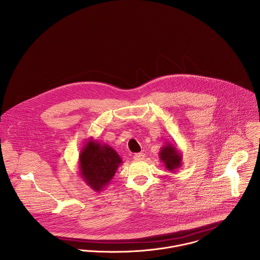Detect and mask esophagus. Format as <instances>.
Listing matches in <instances>:
<instances>
[{
  "label": "esophagus",
  "mask_w": 260,
  "mask_h": 260,
  "mask_svg": "<svg viewBox=\"0 0 260 260\" xmlns=\"http://www.w3.org/2000/svg\"><path fill=\"white\" fill-rule=\"evenodd\" d=\"M133 158H134L135 161H140V160H143L145 158V154L144 153H136Z\"/></svg>",
  "instance_id": "esophagus-1"
}]
</instances>
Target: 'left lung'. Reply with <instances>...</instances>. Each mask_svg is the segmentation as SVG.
<instances>
[{"mask_svg":"<svg viewBox=\"0 0 260 260\" xmlns=\"http://www.w3.org/2000/svg\"><path fill=\"white\" fill-rule=\"evenodd\" d=\"M159 157L165 168L170 172H174L182 165V153L175 143H166L160 149Z\"/></svg>","mask_w":260,"mask_h":260,"instance_id":"8db88e82","label":"left lung"}]
</instances>
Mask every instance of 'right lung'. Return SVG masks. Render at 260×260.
Returning a JSON list of instances; mask_svg holds the SVG:
<instances>
[{
	"label": "right lung",
	"mask_w": 260,
	"mask_h": 260,
	"mask_svg": "<svg viewBox=\"0 0 260 260\" xmlns=\"http://www.w3.org/2000/svg\"><path fill=\"white\" fill-rule=\"evenodd\" d=\"M121 163V157L111 146L89 138L80 151L79 173L87 185L99 192L110 184Z\"/></svg>",
	"instance_id": "add662e5"
}]
</instances>
